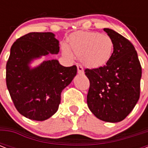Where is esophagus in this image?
<instances>
[{
    "label": "esophagus",
    "instance_id": "34e87169",
    "mask_svg": "<svg viewBox=\"0 0 148 148\" xmlns=\"http://www.w3.org/2000/svg\"><path fill=\"white\" fill-rule=\"evenodd\" d=\"M77 73H78V74H84V68L81 67V65H77Z\"/></svg>",
    "mask_w": 148,
    "mask_h": 148
}]
</instances>
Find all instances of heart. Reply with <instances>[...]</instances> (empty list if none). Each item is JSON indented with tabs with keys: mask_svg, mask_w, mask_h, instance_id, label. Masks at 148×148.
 Masks as SVG:
<instances>
[{
	"mask_svg": "<svg viewBox=\"0 0 148 148\" xmlns=\"http://www.w3.org/2000/svg\"><path fill=\"white\" fill-rule=\"evenodd\" d=\"M69 47L62 45L63 54L66 58H73L71 48L84 64L94 67L106 64L110 60L114 50L113 40L109 36L89 31H79L73 34L70 39Z\"/></svg>",
	"mask_w": 148,
	"mask_h": 148,
	"instance_id": "heart-1",
	"label": "heart"
}]
</instances>
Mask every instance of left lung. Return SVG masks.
Masks as SVG:
<instances>
[{
  "label": "left lung",
  "instance_id": "left-lung-1",
  "mask_svg": "<svg viewBox=\"0 0 148 148\" xmlns=\"http://www.w3.org/2000/svg\"><path fill=\"white\" fill-rule=\"evenodd\" d=\"M103 31L112 39L114 51L105 65L84 71L90 81L87 103L98 119L116 123L123 121L139 100L141 66L127 38L111 29Z\"/></svg>",
  "mask_w": 148,
  "mask_h": 148
}]
</instances>
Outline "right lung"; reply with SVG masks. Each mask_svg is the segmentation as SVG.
Returning <instances> with one entry per match:
<instances>
[{"label": "right lung", "mask_w": 148, "mask_h": 148, "mask_svg": "<svg viewBox=\"0 0 148 148\" xmlns=\"http://www.w3.org/2000/svg\"><path fill=\"white\" fill-rule=\"evenodd\" d=\"M59 41L51 32H31L10 48L6 65V83L17 111L34 121H45L58 110L60 94L77 74V67H64L58 60H45L31 68L36 58L58 53Z\"/></svg>", "instance_id": "add662e5"}]
</instances>
